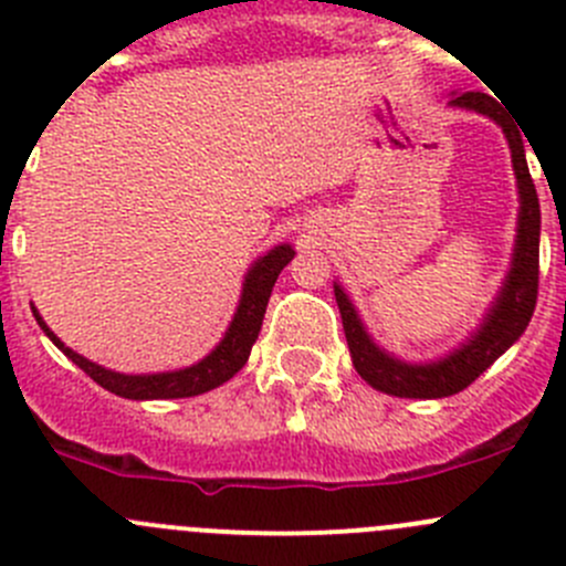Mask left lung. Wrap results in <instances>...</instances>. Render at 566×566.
I'll use <instances>...</instances> for the list:
<instances>
[{"label":"left lung","mask_w":566,"mask_h":566,"mask_svg":"<svg viewBox=\"0 0 566 566\" xmlns=\"http://www.w3.org/2000/svg\"><path fill=\"white\" fill-rule=\"evenodd\" d=\"M448 105L481 113L503 130L511 149V164H514L516 191H520V213H516V235L509 272H505L503 286H500L494 303L483 314L481 325L453 353L441 355V358L419 360V364L417 360H402L395 353L380 347V344H375L367 325L360 322L349 294L338 283H333L355 373L367 380L373 389L391 397H408V400H439V397L459 395L472 380L481 378L494 360L525 333L531 316H534L536 289H539L542 213L536 186L531 180L528 160H525V144H522L520 127L511 122V116L500 102H494L489 94H481V91L450 94Z\"/></svg>","instance_id":"1"}]
</instances>
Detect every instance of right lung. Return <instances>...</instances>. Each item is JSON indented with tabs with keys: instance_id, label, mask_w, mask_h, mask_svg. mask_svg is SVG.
Instances as JSON below:
<instances>
[{
	"instance_id": "1",
	"label": "right lung",
	"mask_w": 566,
	"mask_h": 566,
	"mask_svg": "<svg viewBox=\"0 0 566 566\" xmlns=\"http://www.w3.org/2000/svg\"><path fill=\"white\" fill-rule=\"evenodd\" d=\"M292 258V244H277L272 247L266 255L252 261V266L247 269L244 274V283H241V300L239 305H235L233 322H230L228 331H224L222 342H219L202 360H197L191 367L171 369V373H113V369L99 367V364H94V360L83 358V355L74 353L72 347H66V344L50 331V325L44 322V316L38 314L35 305H32V316H35L41 331L52 338V344H55L66 358H72L88 378H94L102 389L113 391V395L125 397V400H177V397H197L217 389V386L228 384V380L244 367L247 358H250L252 344H255L258 333H261L263 314H266V303L269 297H272L274 280H277V274L283 272V266H286Z\"/></svg>"
}]
</instances>
